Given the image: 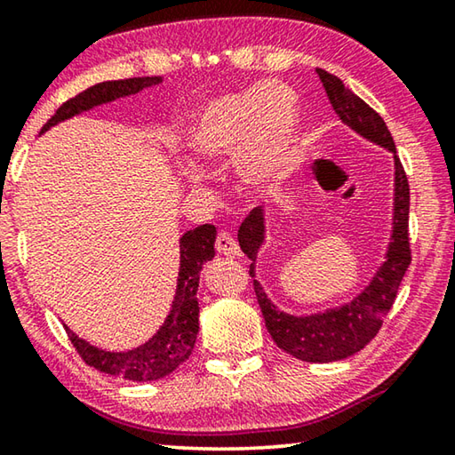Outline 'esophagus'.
Wrapping results in <instances>:
<instances>
[{
    "instance_id": "esophagus-1",
    "label": "esophagus",
    "mask_w": 455,
    "mask_h": 455,
    "mask_svg": "<svg viewBox=\"0 0 455 455\" xmlns=\"http://www.w3.org/2000/svg\"><path fill=\"white\" fill-rule=\"evenodd\" d=\"M217 251L225 257H241V249H238V243L228 233H219L217 236Z\"/></svg>"
}]
</instances>
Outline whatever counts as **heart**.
I'll list each match as a JSON object with an SVG mask.
<instances>
[{
  "mask_svg": "<svg viewBox=\"0 0 455 455\" xmlns=\"http://www.w3.org/2000/svg\"><path fill=\"white\" fill-rule=\"evenodd\" d=\"M299 140V100L287 84H252L206 102L192 118L188 148L198 164L233 156L249 187L287 171ZM196 180V174H192Z\"/></svg>",
  "mask_w": 455,
  "mask_h": 455,
  "instance_id": "1",
  "label": "heart"
}]
</instances>
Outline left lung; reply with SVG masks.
I'll list each match as a JSON object with an SVG mask.
<instances>
[{
  "label": "left lung",
  "mask_w": 455,
  "mask_h": 455,
  "mask_svg": "<svg viewBox=\"0 0 455 455\" xmlns=\"http://www.w3.org/2000/svg\"><path fill=\"white\" fill-rule=\"evenodd\" d=\"M319 80L323 82L329 102L343 124H347L353 132L363 136L381 148L394 154L395 179H394V219H391V238L385 252V260L377 268L373 279L367 287L353 297V301L333 307L311 315H289L267 297L255 276L257 255L265 244V211L263 206L252 209L249 217L238 228V244L246 257L251 259L252 283L259 299V307L263 311L265 325L271 333L273 341L289 355L307 361V363H331V361L355 355L371 339L379 333L383 319L391 305L395 301L397 289L402 284L407 267L411 263L410 251V184L402 163H399L395 142L391 138L383 118L371 106L353 94L337 76L317 68Z\"/></svg>",
  "instance_id": "1"
}]
</instances>
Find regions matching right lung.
<instances>
[{
	"mask_svg": "<svg viewBox=\"0 0 455 455\" xmlns=\"http://www.w3.org/2000/svg\"><path fill=\"white\" fill-rule=\"evenodd\" d=\"M160 82H163L160 76H144V78L96 84V86L80 92L78 96L61 104L56 114L45 122L42 132L100 104L138 94L140 90L156 86ZM214 241H217L214 225L196 227L180 236V268L171 313L166 315L163 325L146 343L130 351H106L94 347L86 339L78 337L70 327L64 325L80 357L98 371L130 381L163 379V377L171 375L176 367L182 365L192 353L198 335L196 291L203 265L214 257Z\"/></svg>",
	"mask_w": 455,
	"mask_h": 455,
	"instance_id": "obj_1",
	"label": "right lung"
}]
</instances>
